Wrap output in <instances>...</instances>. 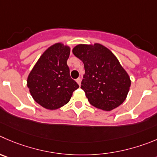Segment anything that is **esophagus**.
I'll return each mask as SVG.
<instances>
[{
  "label": "esophagus",
  "mask_w": 157,
  "mask_h": 157,
  "mask_svg": "<svg viewBox=\"0 0 157 157\" xmlns=\"http://www.w3.org/2000/svg\"><path fill=\"white\" fill-rule=\"evenodd\" d=\"M76 82L80 86V85H81V78H78L77 79H76Z\"/></svg>",
  "instance_id": "esophagus-1"
}]
</instances>
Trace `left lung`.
I'll use <instances>...</instances> for the list:
<instances>
[{"label":"left lung","instance_id":"obj_1","mask_svg":"<svg viewBox=\"0 0 157 157\" xmlns=\"http://www.w3.org/2000/svg\"><path fill=\"white\" fill-rule=\"evenodd\" d=\"M72 52L84 64L81 89L91 105L111 111L124 102L131 80L109 49L98 43L80 44L72 49Z\"/></svg>","mask_w":157,"mask_h":157}]
</instances>
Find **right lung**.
I'll return each instance as SVG.
<instances>
[{
  "instance_id": "obj_1",
  "label": "right lung",
  "mask_w": 157,
  "mask_h": 157,
  "mask_svg": "<svg viewBox=\"0 0 157 157\" xmlns=\"http://www.w3.org/2000/svg\"><path fill=\"white\" fill-rule=\"evenodd\" d=\"M70 48L62 43L50 46L29 73L27 86L37 103L47 109L61 108L79 87L71 78L67 60Z\"/></svg>"
}]
</instances>
